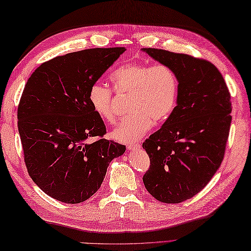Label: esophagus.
I'll list each match as a JSON object with an SVG mask.
<instances>
[{
	"label": "esophagus",
	"mask_w": 251,
	"mask_h": 251,
	"mask_svg": "<svg viewBox=\"0 0 251 251\" xmlns=\"http://www.w3.org/2000/svg\"><path fill=\"white\" fill-rule=\"evenodd\" d=\"M140 148V143H130V145L127 146V149L128 150H135V149H139Z\"/></svg>",
	"instance_id": "obj_1"
}]
</instances>
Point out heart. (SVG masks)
<instances>
[{
  "mask_svg": "<svg viewBox=\"0 0 251 251\" xmlns=\"http://www.w3.org/2000/svg\"><path fill=\"white\" fill-rule=\"evenodd\" d=\"M113 89L120 94H130L129 110L112 130L111 137L123 143H131L150 130L154 121H166L178 103L179 79L166 65L128 63L111 74ZM88 102L94 112L106 123H113V94L106 85L96 82L90 85Z\"/></svg>",
  "mask_w": 251,
  "mask_h": 251,
  "instance_id": "1",
  "label": "heart"
}]
</instances>
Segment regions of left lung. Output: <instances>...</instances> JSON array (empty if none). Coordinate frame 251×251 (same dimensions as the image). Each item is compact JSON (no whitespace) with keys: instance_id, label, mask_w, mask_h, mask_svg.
<instances>
[{"instance_id":"left-lung-1","label":"left lung","mask_w":251,"mask_h":251,"mask_svg":"<svg viewBox=\"0 0 251 251\" xmlns=\"http://www.w3.org/2000/svg\"><path fill=\"white\" fill-rule=\"evenodd\" d=\"M179 79L178 103L143 142L150 168L143 183L154 199L178 204L205 188L220 167L231 126V95L211 62L164 50L142 49Z\"/></svg>"}]
</instances>
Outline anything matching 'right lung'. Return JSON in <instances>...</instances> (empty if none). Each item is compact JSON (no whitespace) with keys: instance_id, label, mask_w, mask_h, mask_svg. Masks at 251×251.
Segmentation results:
<instances>
[{"instance_id":"1","label":"right lung","mask_w":251,"mask_h":251,"mask_svg":"<svg viewBox=\"0 0 251 251\" xmlns=\"http://www.w3.org/2000/svg\"><path fill=\"white\" fill-rule=\"evenodd\" d=\"M124 47L74 51L32 73L18 106L25 163L35 184L67 204L88 200L100 188L111 161L126 147L103 139L105 125L90 106V85L113 65ZM94 136L95 143L89 140Z\"/></svg>"}]
</instances>
